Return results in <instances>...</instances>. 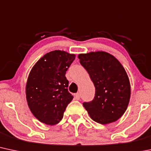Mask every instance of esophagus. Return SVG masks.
I'll return each mask as SVG.
<instances>
[{"label":"esophagus","instance_id":"esophagus-1","mask_svg":"<svg viewBox=\"0 0 151 151\" xmlns=\"http://www.w3.org/2000/svg\"><path fill=\"white\" fill-rule=\"evenodd\" d=\"M75 98L78 100L80 99V94H79V93H77L75 94Z\"/></svg>","mask_w":151,"mask_h":151}]
</instances>
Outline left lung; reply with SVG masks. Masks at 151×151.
Masks as SVG:
<instances>
[{
	"instance_id": "obj_1",
	"label": "left lung",
	"mask_w": 151,
	"mask_h": 151,
	"mask_svg": "<svg viewBox=\"0 0 151 151\" xmlns=\"http://www.w3.org/2000/svg\"><path fill=\"white\" fill-rule=\"evenodd\" d=\"M95 87L92 102L83 106L94 121L106 125L117 121L126 111L130 98V84L126 71L112 54L91 51L78 55Z\"/></svg>"
}]
</instances>
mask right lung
I'll return each instance as SVG.
<instances>
[{"label": "right lung", "instance_id": "add662e5", "mask_svg": "<svg viewBox=\"0 0 151 151\" xmlns=\"http://www.w3.org/2000/svg\"><path fill=\"white\" fill-rule=\"evenodd\" d=\"M74 59V54L52 51L31 69L26 84V100L31 112L41 122L49 125L59 123L72 100L65 74Z\"/></svg>", "mask_w": 151, "mask_h": 151}]
</instances>
